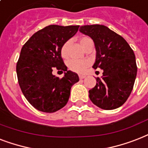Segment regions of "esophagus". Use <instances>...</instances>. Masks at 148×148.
I'll use <instances>...</instances> for the list:
<instances>
[{"mask_svg":"<svg viewBox=\"0 0 148 148\" xmlns=\"http://www.w3.org/2000/svg\"><path fill=\"white\" fill-rule=\"evenodd\" d=\"M79 77L80 79H84V78H86V75H79Z\"/></svg>","mask_w":148,"mask_h":148,"instance_id":"1","label":"esophagus"}]
</instances>
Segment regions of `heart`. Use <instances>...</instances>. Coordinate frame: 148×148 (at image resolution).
I'll return each instance as SVG.
<instances>
[{
    "label": "heart",
    "mask_w": 148,
    "mask_h": 148,
    "mask_svg": "<svg viewBox=\"0 0 148 148\" xmlns=\"http://www.w3.org/2000/svg\"><path fill=\"white\" fill-rule=\"evenodd\" d=\"M90 42H92V39L90 37L84 36L82 37L79 39V44L82 49L86 46V45ZM69 42H65L61 48V56L63 58H66L67 56V51H68ZM89 66V62L86 60H75V59H72L68 62V67L69 69L73 72L78 73H83L86 70L87 67Z\"/></svg>",
    "instance_id": "b5f03b06"
}]
</instances>
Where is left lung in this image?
Returning <instances> with one entry per match:
<instances>
[{
	"mask_svg": "<svg viewBox=\"0 0 148 148\" xmlns=\"http://www.w3.org/2000/svg\"><path fill=\"white\" fill-rule=\"evenodd\" d=\"M79 32L94 42L97 55L92 68L103 71L89 91L90 100L103 110L120 107L131 93L137 76L134 51L122 36L104 25H83Z\"/></svg>",
	"mask_w": 148,
	"mask_h": 148,
	"instance_id": "1",
	"label": "left lung"
}]
</instances>
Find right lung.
Wrapping results in <instances>:
<instances>
[{"label": "right lung", "instance_id": "obj_1", "mask_svg": "<svg viewBox=\"0 0 148 148\" xmlns=\"http://www.w3.org/2000/svg\"><path fill=\"white\" fill-rule=\"evenodd\" d=\"M79 25H49L35 33L23 45L16 66L23 94L38 110L54 113L66 106L71 88L79 82L75 73L67 70L61 56L62 45L74 36ZM54 68L66 71L62 79Z\"/></svg>", "mask_w": 148, "mask_h": 148}]
</instances>
